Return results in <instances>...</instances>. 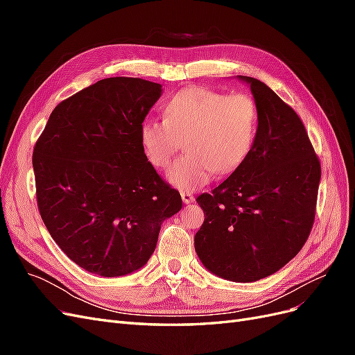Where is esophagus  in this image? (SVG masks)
<instances>
[{
  "mask_svg": "<svg viewBox=\"0 0 355 355\" xmlns=\"http://www.w3.org/2000/svg\"><path fill=\"white\" fill-rule=\"evenodd\" d=\"M180 196H182V200H184L185 204H189V202L194 201V196H192L191 192H188V191H182Z\"/></svg>",
  "mask_w": 355,
  "mask_h": 355,
  "instance_id": "obj_1",
  "label": "esophagus"
}]
</instances>
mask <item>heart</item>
Segmentation results:
<instances>
[{
    "label": "heart",
    "instance_id": "b5f03b06",
    "mask_svg": "<svg viewBox=\"0 0 355 355\" xmlns=\"http://www.w3.org/2000/svg\"><path fill=\"white\" fill-rule=\"evenodd\" d=\"M259 124V106L249 93L188 87L166 103L164 120L146 118L141 124V144L149 163L166 168L184 142L187 153L167 178L180 191H194L214 171L231 175L241 167L253 151Z\"/></svg>",
    "mask_w": 355,
    "mask_h": 355
}]
</instances>
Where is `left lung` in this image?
Returning <instances> with one entry per match:
<instances>
[{
    "label": "left lung",
    "mask_w": 355,
    "mask_h": 355,
    "mask_svg": "<svg viewBox=\"0 0 355 355\" xmlns=\"http://www.w3.org/2000/svg\"><path fill=\"white\" fill-rule=\"evenodd\" d=\"M256 144L240 168L197 197L204 222L194 244L202 265L231 282L277 272L306 243L315 219L321 166L299 115L256 78Z\"/></svg>",
    "instance_id": "1"
}]
</instances>
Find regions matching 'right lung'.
<instances>
[{"mask_svg": "<svg viewBox=\"0 0 355 355\" xmlns=\"http://www.w3.org/2000/svg\"><path fill=\"white\" fill-rule=\"evenodd\" d=\"M159 96L153 81L101 80L62 101L35 142L41 219L85 271L118 277L142 268L161 223L182 209L141 144V124Z\"/></svg>", "mask_w": 355, "mask_h": 355, "instance_id": "1", "label": "right lung"}]
</instances>
